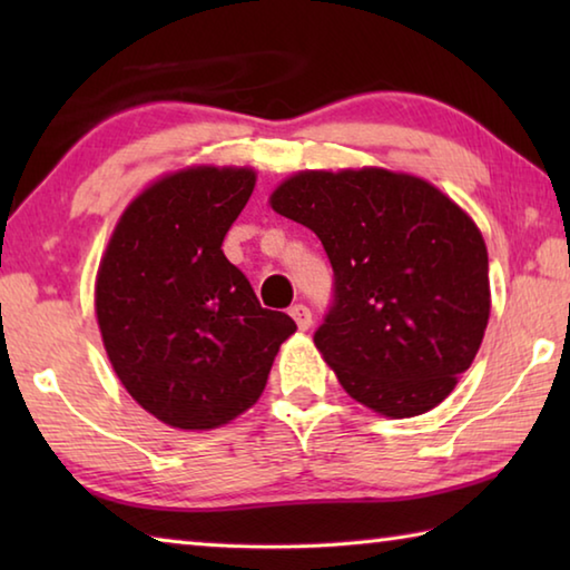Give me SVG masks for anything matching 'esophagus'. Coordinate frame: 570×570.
I'll return each mask as SVG.
<instances>
[{"instance_id":"esophagus-1","label":"esophagus","mask_w":570,"mask_h":570,"mask_svg":"<svg viewBox=\"0 0 570 570\" xmlns=\"http://www.w3.org/2000/svg\"><path fill=\"white\" fill-rule=\"evenodd\" d=\"M288 314H292V320L296 322V326L302 332H306L308 326H312V312L304 304H294L292 308H288Z\"/></svg>"}]
</instances>
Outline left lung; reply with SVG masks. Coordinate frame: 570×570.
Masks as SVG:
<instances>
[{
	"instance_id": "1",
	"label": "left lung",
	"mask_w": 570,
	"mask_h": 570,
	"mask_svg": "<svg viewBox=\"0 0 570 570\" xmlns=\"http://www.w3.org/2000/svg\"><path fill=\"white\" fill-rule=\"evenodd\" d=\"M334 268L316 350L364 407L402 420L455 390L490 320L480 228L430 180L377 166L298 170L268 196Z\"/></svg>"
}]
</instances>
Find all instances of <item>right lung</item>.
<instances>
[{"mask_svg": "<svg viewBox=\"0 0 570 570\" xmlns=\"http://www.w3.org/2000/svg\"><path fill=\"white\" fill-rule=\"evenodd\" d=\"M254 186L248 166L166 173L122 210L100 258L105 352L130 397L168 428L216 430L254 407L296 332L220 248Z\"/></svg>", "mask_w": 570, "mask_h": 570, "instance_id": "obj_1", "label": "right lung"}]
</instances>
